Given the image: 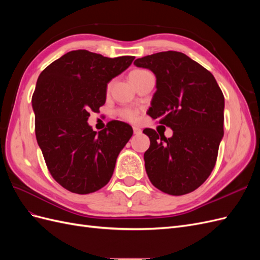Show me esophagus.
I'll return each mask as SVG.
<instances>
[{
  "instance_id": "esophagus-1",
  "label": "esophagus",
  "mask_w": 260,
  "mask_h": 260,
  "mask_svg": "<svg viewBox=\"0 0 260 260\" xmlns=\"http://www.w3.org/2000/svg\"><path fill=\"white\" fill-rule=\"evenodd\" d=\"M133 133H135V135H141V133H142V130H141L140 128H138V127H133Z\"/></svg>"
}]
</instances>
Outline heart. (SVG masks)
<instances>
[{
	"mask_svg": "<svg viewBox=\"0 0 260 260\" xmlns=\"http://www.w3.org/2000/svg\"><path fill=\"white\" fill-rule=\"evenodd\" d=\"M147 73H149V72H147V70H145V69H135L129 74V79L133 83L135 81H137L139 78L144 76ZM111 86H112V83L109 82L107 84V91L111 90ZM117 115L119 116L121 119L128 120V121H136L137 118H138V111H137V109L128 108V107L127 108H121V109H118Z\"/></svg>",
	"mask_w": 260,
	"mask_h": 260,
	"instance_id": "b5f03b06",
	"label": "heart"
}]
</instances>
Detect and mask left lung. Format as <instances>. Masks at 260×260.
Here are the masks:
<instances>
[{
	"mask_svg": "<svg viewBox=\"0 0 260 260\" xmlns=\"http://www.w3.org/2000/svg\"><path fill=\"white\" fill-rule=\"evenodd\" d=\"M156 76L147 114L174 131L171 138L146 128L144 153L152 184L164 193L184 195L200 187L214 169L223 137L224 98L215 77L185 54L167 51L135 60Z\"/></svg>",
	"mask_w": 260,
	"mask_h": 260,
	"instance_id": "1",
	"label": "left lung"
}]
</instances>
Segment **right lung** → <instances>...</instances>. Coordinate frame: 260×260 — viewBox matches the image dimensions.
Returning <instances> with one entry per match:
<instances>
[{
	"label": "right lung",
	"mask_w": 260,
	"mask_h": 260,
	"mask_svg": "<svg viewBox=\"0 0 260 260\" xmlns=\"http://www.w3.org/2000/svg\"><path fill=\"white\" fill-rule=\"evenodd\" d=\"M135 56L115 58L86 50L68 52L46 67L32 95L35 131L51 176L77 194L99 191L111 180L116 159L132 137L128 123L113 120L96 133L88 124L106 101V86Z\"/></svg>",
	"instance_id": "add662e5"
}]
</instances>
